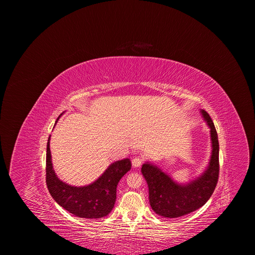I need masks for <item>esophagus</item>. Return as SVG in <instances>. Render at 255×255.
Wrapping results in <instances>:
<instances>
[{"label": "esophagus", "instance_id": "obj_1", "mask_svg": "<svg viewBox=\"0 0 255 255\" xmlns=\"http://www.w3.org/2000/svg\"><path fill=\"white\" fill-rule=\"evenodd\" d=\"M143 163V158L141 156H135L132 159V165L133 167H139Z\"/></svg>", "mask_w": 255, "mask_h": 255}]
</instances>
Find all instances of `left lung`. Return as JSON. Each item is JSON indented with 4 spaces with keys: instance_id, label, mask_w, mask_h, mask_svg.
Returning <instances> with one entry per match:
<instances>
[{
    "instance_id": "left-lung-1",
    "label": "left lung",
    "mask_w": 255,
    "mask_h": 255,
    "mask_svg": "<svg viewBox=\"0 0 255 255\" xmlns=\"http://www.w3.org/2000/svg\"><path fill=\"white\" fill-rule=\"evenodd\" d=\"M211 129L212 156L207 170L187 186H180L158 167L145 163L141 171L148 185L149 203L152 210L166 218H178L190 214L211 198L219 178V141L214 123L206 111H202Z\"/></svg>"
}]
</instances>
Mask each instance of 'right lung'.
Instances as JSON below:
<instances>
[{
  "label": "right lung",
  "instance_id": "add662e5",
  "mask_svg": "<svg viewBox=\"0 0 255 255\" xmlns=\"http://www.w3.org/2000/svg\"><path fill=\"white\" fill-rule=\"evenodd\" d=\"M49 140L50 137L46 147V185L54 201L67 212L80 218L100 219L107 216L115 205L119 180L131 169L130 159L112 163L92 185L71 187L61 181L52 168Z\"/></svg>",
  "mask_w": 255,
  "mask_h": 255
}]
</instances>
